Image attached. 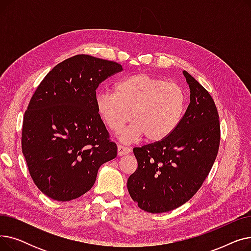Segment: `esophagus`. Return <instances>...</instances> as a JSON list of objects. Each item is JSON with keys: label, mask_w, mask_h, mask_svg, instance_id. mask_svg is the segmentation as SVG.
Returning <instances> with one entry per match:
<instances>
[{"label": "esophagus", "mask_w": 251, "mask_h": 251, "mask_svg": "<svg viewBox=\"0 0 251 251\" xmlns=\"http://www.w3.org/2000/svg\"><path fill=\"white\" fill-rule=\"evenodd\" d=\"M130 151H131V150L129 148H126L123 146H118V155L119 156L128 154V153H130Z\"/></svg>", "instance_id": "34e87169"}]
</instances>
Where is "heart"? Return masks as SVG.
Returning <instances> with one entry per match:
<instances>
[{"label": "heart", "mask_w": 251, "mask_h": 251, "mask_svg": "<svg viewBox=\"0 0 251 251\" xmlns=\"http://www.w3.org/2000/svg\"><path fill=\"white\" fill-rule=\"evenodd\" d=\"M186 94L173 82L144 73L130 75L115 86L113 92L96 98L100 118L112 132L120 133L130 121L121 139L130 143L144 136L148 141H161L172 134L186 110Z\"/></svg>", "instance_id": "obj_1"}]
</instances>
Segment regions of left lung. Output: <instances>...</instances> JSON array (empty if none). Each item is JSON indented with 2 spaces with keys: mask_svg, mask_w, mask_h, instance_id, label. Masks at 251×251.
I'll return each mask as SVG.
<instances>
[{
  "mask_svg": "<svg viewBox=\"0 0 251 251\" xmlns=\"http://www.w3.org/2000/svg\"><path fill=\"white\" fill-rule=\"evenodd\" d=\"M190 102L178 127L167 138L134 148L137 169L128 178L129 194L151 214L173 210L202 185L220 147V121L208 91L183 71Z\"/></svg>",
  "mask_w": 251,
  "mask_h": 251,
  "instance_id": "left-lung-1",
  "label": "left lung"
}]
</instances>
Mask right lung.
Instances as JSON below:
<instances>
[{"label": "right lung", "mask_w": 251, "mask_h": 251, "mask_svg": "<svg viewBox=\"0 0 251 251\" xmlns=\"http://www.w3.org/2000/svg\"><path fill=\"white\" fill-rule=\"evenodd\" d=\"M122 70L113 61L76 55L55 66L36 88L24 114L21 146L34 184L50 199H78L94 186L100 167L116 157L96 90Z\"/></svg>", "instance_id": "obj_1"}]
</instances>
